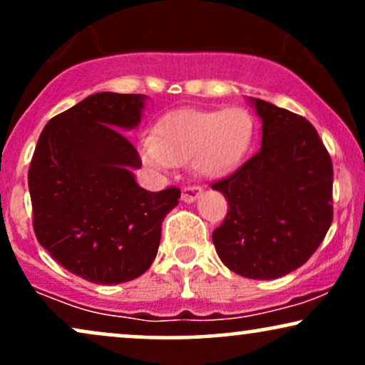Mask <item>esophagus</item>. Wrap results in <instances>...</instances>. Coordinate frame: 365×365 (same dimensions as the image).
Returning a JSON list of instances; mask_svg holds the SVG:
<instances>
[{
    "mask_svg": "<svg viewBox=\"0 0 365 365\" xmlns=\"http://www.w3.org/2000/svg\"><path fill=\"white\" fill-rule=\"evenodd\" d=\"M202 193V188L197 187V185H188V187H183L182 188V200L187 202V204H190V202L197 200V197Z\"/></svg>",
    "mask_w": 365,
    "mask_h": 365,
    "instance_id": "esophagus-1",
    "label": "esophagus"
}]
</instances>
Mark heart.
Returning <instances> with one entry per match:
<instances>
[{
	"mask_svg": "<svg viewBox=\"0 0 365 365\" xmlns=\"http://www.w3.org/2000/svg\"><path fill=\"white\" fill-rule=\"evenodd\" d=\"M251 133V118L241 108L178 110L161 119L155 140L143 141L141 158L155 170L192 161L198 175L215 178L242 160Z\"/></svg>",
	"mask_w": 365,
	"mask_h": 365,
	"instance_id": "heart-1",
	"label": "heart"
}]
</instances>
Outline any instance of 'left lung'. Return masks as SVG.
Wrapping results in <instances>:
<instances>
[{
	"instance_id": "obj_1",
	"label": "left lung",
	"mask_w": 365,
	"mask_h": 365,
	"mask_svg": "<svg viewBox=\"0 0 365 365\" xmlns=\"http://www.w3.org/2000/svg\"><path fill=\"white\" fill-rule=\"evenodd\" d=\"M251 101L262 119L261 150L212 183L229 204L212 241L230 271L276 279L305 264L329 232L334 167L310 121Z\"/></svg>"
}]
</instances>
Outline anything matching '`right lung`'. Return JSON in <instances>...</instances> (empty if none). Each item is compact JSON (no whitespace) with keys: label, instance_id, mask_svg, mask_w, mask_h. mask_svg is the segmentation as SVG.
I'll use <instances>...</instances> for the list:
<instances>
[{"label":"right lung","instance_id":"1","mask_svg":"<svg viewBox=\"0 0 365 365\" xmlns=\"http://www.w3.org/2000/svg\"><path fill=\"white\" fill-rule=\"evenodd\" d=\"M143 94H92L45 124L29 170L34 230L67 271L98 284L138 278L156 257L180 190L141 188V158L121 129L141 121Z\"/></svg>","mask_w":365,"mask_h":365}]
</instances>
